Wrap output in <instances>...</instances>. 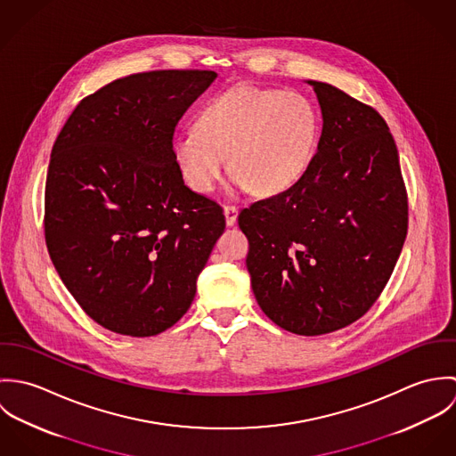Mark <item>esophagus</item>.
<instances>
[{
  "instance_id": "esophagus-1",
  "label": "esophagus",
  "mask_w": 456,
  "mask_h": 456,
  "mask_svg": "<svg viewBox=\"0 0 456 456\" xmlns=\"http://www.w3.org/2000/svg\"><path fill=\"white\" fill-rule=\"evenodd\" d=\"M237 216H239V208L235 205H224V217L228 226H235Z\"/></svg>"
}]
</instances>
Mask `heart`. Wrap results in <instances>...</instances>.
<instances>
[{"label":"heart","mask_w":456,"mask_h":456,"mask_svg":"<svg viewBox=\"0 0 456 456\" xmlns=\"http://www.w3.org/2000/svg\"><path fill=\"white\" fill-rule=\"evenodd\" d=\"M320 140V114L298 91L240 84L214 96L196 128L179 131L172 156L186 184L212 193L230 170L237 186L279 195L307 172Z\"/></svg>","instance_id":"heart-1"}]
</instances>
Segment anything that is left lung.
Masks as SVG:
<instances>
[{"mask_svg":"<svg viewBox=\"0 0 456 456\" xmlns=\"http://www.w3.org/2000/svg\"><path fill=\"white\" fill-rule=\"evenodd\" d=\"M309 84L323 114L318 152L293 188L239 214L261 311L307 337L351 325L376 304L409 223L387 121L330 84Z\"/></svg>","mask_w":456,"mask_h":456,"instance_id":"left-lung-1","label":"left lung"}]
</instances>
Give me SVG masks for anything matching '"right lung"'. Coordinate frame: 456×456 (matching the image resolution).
I'll return each mask as SVG.
<instances>
[{"instance_id":"1","label":"right lung","mask_w":456,"mask_h":456,"mask_svg":"<svg viewBox=\"0 0 456 456\" xmlns=\"http://www.w3.org/2000/svg\"><path fill=\"white\" fill-rule=\"evenodd\" d=\"M212 69H156L80 100L45 183V244L61 281L98 325L151 337L190 309L196 277L224 232L223 207L195 193L174 133Z\"/></svg>"}]
</instances>
